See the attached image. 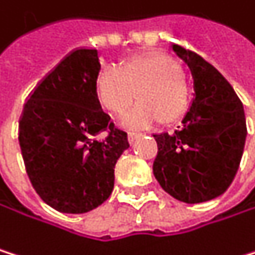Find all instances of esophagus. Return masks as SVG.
<instances>
[{"label":"esophagus","mask_w":255,"mask_h":255,"mask_svg":"<svg viewBox=\"0 0 255 255\" xmlns=\"http://www.w3.org/2000/svg\"><path fill=\"white\" fill-rule=\"evenodd\" d=\"M140 136H142L140 133H133V131H130V133H128V143H130V145H133V143H134Z\"/></svg>","instance_id":"34e87169"}]
</instances>
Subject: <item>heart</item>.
Masks as SVG:
<instances>
[{
  "mask_svg": "<svg viewBox=\"0 0 255 255\" xmlns=\"http://www.w3.org/2000/svg\"><path fill=\"white\" fill-rule=\"evenodd\" d=\"M100 109L113 118L125 115L122 127L143 130L181 118L189 103V87L174 63L160 54H140L121 62L115 72H103L95 86Z\"/></svg>",
  "mask_w": 255,
  "mask_h": 255,
  "instance_id": "obj_1",
  "label": "heart"
}]
</instances>
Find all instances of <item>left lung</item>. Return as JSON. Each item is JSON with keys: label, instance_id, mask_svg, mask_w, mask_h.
I'll return each instance as SVG.
<instances>
[{"label": "left lung", "instance_id": "8db88e82", "mask_svg": "<svg viewBox=\"0 0 255 255\" xmlns=\"http://www.w3.org/2000/svg\"><path fill=\"white\" fill-rule=\"evenodd\" d=\"M172 51L190 71L193 100L183 128L154 134L158 146L152 172L161 189L186 204L222 195L239 169L247 139L241 100L222 74L196 52L180 45Z\"/></svg>", "mask_w": 255, "mask_h": 255}]
</instances>
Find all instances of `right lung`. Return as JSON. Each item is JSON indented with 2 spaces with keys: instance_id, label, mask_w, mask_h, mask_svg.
Instances as JSON below:
<instances>
[{
  "instance_id": "right-lung-1",
  "label": "right lung",
  "mask_w": 255,
  "mask_h": 255,
  "mask_svg": "<svg viewBox=\"0 0 255 255\" xmlns=\"http://www.w3.org/2000/svg\"><path fill=\"white\" fill-rule=\"evenodd\" d=\"M97 49L66 56L34 89L19 121V145L30 181L62 213L101 206L115 186V165L128 148L95 97ZM104 132L103 141L97 139Z\"/></svg>"
}]
</instances>
